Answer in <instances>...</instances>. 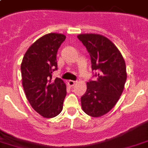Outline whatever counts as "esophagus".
<instances>
[{"label":"esophagus","instance_id":"34e87169","mask_svg":"<svg viewBox=\"0 0 148 148\" xmlns=\"http://www.w3.org/2000/svg\"><path fill=\"white\" fill-rule=\"evenodd\" d=\"M75 84H76V81H73V80H69L68 82V84H69V87H73Z\"/></svg>","mask_w":148,"mask_h":148}]
</instances>
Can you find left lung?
<instances>
[{"mask_svg": "<svg viewBox=\"0 0 148 148\" xmlns=\"http://www.w3.org/2000/svg\"><path fill=\"white\" fill-rule=\"evenodd\" d=\"M77 38L90 54L92 70L99 72L96 80L87 83L86 93L81 97L82 110L90 117H102L122 94L127 79L125 62L117 46L105 36L81 34Z\"/></svg>", "mask_w": 148, "mask_h": 148, "instance_id": "8db88e82", "label": "left lung"}]
</instances>
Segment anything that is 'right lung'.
Instances as JSON below:
<instances>
[{
  "label": "right lung",
  "mask_w": 148,
  "mask_h": 148,
  "mask_svg": "<svg viewBox=\"0 0 148 148\" xmlns=\"http://www.w3.org/2000/svg\"><path fill=\"white\" fill-rule=\"evenodd\" d=\"M63 34L49 33L36 40L21 63L22 84L32 108L46 118L58 116L63 109L66 85L60 78L52 80L58 69L57 53L65 39Z\"/></svg>",
  "instance_id": "1"
}]
</instances>
